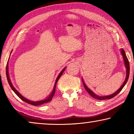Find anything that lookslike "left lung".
<instances>
[{"label": "left lung", "mask_w": 134, "mask_h": 134, "mask_svg": "<svg viewBox=\"0 0 134 134\" xmlns=\"http://www.w3.org/2000/svg\"><path fill=\"white\" fill-rule=\"evenodd\" d=\"M120 51H121V54L122 56V58H123L124 66H125L126 69V77L125 80H124V81L123 82V83L122 84V85L121 86L120 88H119L116 91H115V93H113V94H111L110 95H108V96H98V95H97V94H95V93L93 92V91H91V90L89 88H88L87 86L85 85V83H84V81H83V79H82V82H83V86H84V87H85V90H87V92L89 93V94L90 95V96H92L93 98H94V99H98V100H104V99H110L113 98V97H115V96H116V95L118 94V93H120V91L122 90V88L124 87V85H125L126 83H127V80H128V79H129V71H130L129 63V61H128V59H127V57H126V53H125V52H124V51L122 49H120Z\"/></svg>", "instance_id": "obj_1"}]
</instances>
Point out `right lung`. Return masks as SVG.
Returning <instances> with one entry per match:
<instances>
[{
	"instance_id": "add662e5",
	"label": "right lung",
	"mask_w": 134,
	"mask_h": 134,
	"mask_svg": "<svg viewBox=\"0 0 134 134\" xmlns=\"http://www.w3.org/2000/svg\"><path fill=\"white\" fill-rule=\"evenodd\" d=\"M11 52V53H12ZM10 53V54H11ZM10 58V57H9ZM66 69V67L65 68L63 69V70H62L60 73L58 75L56 79V80H55V85H54V88H53V90L52 91V92L50 94H49V96L47 97L46 99H45L44 100H38V101H32V100H29L27 99V98H25V97H24L23 95H21L20 94V93L17 90H16L15 88L13 87V84L12 83V82H11V80H10V76H9V72H8V61L7 62V67H6V74H7V80H8V83L9 85H10L11 88L13 90V91H14V93H15V94L17 95V96L19 97V98L23 100V101H24L25 102H27V103H28L29 104H31V105H41V104H43L44 103H47V102H48L49 101H51V100H52V97L54 96V94H55V87H56V84L57 83V81L59 79V78L60 77V76H62V74H63V71L65 70Z\"/></svg>"
}]
</instances>
